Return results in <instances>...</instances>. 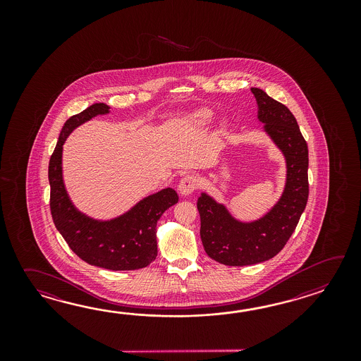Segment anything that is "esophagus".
<instances>
[{
  "instance_id": "34e87169",
  "label": "esophagus",
  "mask_w": 361,
  "mask_h": 361,
  "mask_svg": "<svg viewBox=\"0 0 361 361\" xmlns=\"http://www.w3.org/2000/svg\"><path fill=\"white\" fill-rule=\"evenodd\" d=\"M197 185H199L197 178L195 176H185L180 179L179 185H178V191L183 196H188L197 188Z\"/></svg>"
}]
</instances>
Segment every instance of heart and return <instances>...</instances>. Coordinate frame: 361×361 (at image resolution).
<instances>
[{"instance_id": "b5f03b06", "label": "heart", "mask_w": 361, "mask_h": 361, "mask_svg": "<svg viewBox=\"0 0 361 361\" xmlns=\"http://www.w3.org/2000/svg\"><path fill=\"white\" fill-rule=\"evenodd\" d=\"M212 111L209 109H199L196 112H193L188 117V121L191 123L193 128H204L207 126V123H210L212 120Z\"/></svg>"}]
</instances>
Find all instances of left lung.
Returning <instances> with one entry per match:
<instances>
[{
    "instance_id": "8db88e82",
    "label": "left lung",
    "mask_w": 361,
    "mask_h": 361,
    "mask_svg": "<svg viewBox=\"0 0 361 361\" xmlns=\"http://www.w3.org/2000/svg\"><path fill=\"white\" fill-rule=\"evenodd\" d=\"M258 120L283 152L286 182L281 197L267 214L241 222L207 193L197 200L200 236L207 255L226 266H249L274 258L290 238L308 199V148L289 108L266 92L252 87Z\"/></svg>"
}]
</instances>
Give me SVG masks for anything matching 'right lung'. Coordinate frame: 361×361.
Segmentation results:
<instances>
[{
	"label": "right lung",
	"mask_w": 361,
	"mask_h": 361,
	"mask_svg": "<svg viewBox=\"0 0 361 361\" xmlns=\"http://www.w3.org/2000/svg\"><path fill=\"white\" fill-rule=\"evenodd\" d=\"M107 114V104L95 103L64 123L49 162L51 216L72 252L86 263L112 271L143 269L156 259L157 221L166 209L177 204V192L164 188L140 200L120 216L98 221L77 210L63 182L61 154L66 139L77 126Z\"/></svg>",
	"instance_id": "1"
}]
</instances>
